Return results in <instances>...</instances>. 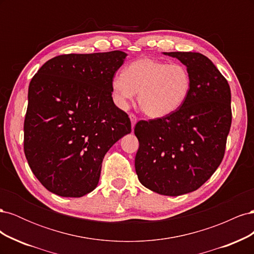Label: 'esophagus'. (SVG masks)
<instances>
[{
	"label": "esophagus",
	"mask_w": 254,
	"mask_h": 254,
	"mask_svg": "<svg viewBox=\"0 0 254 254\" xmlns=\"http://www.w3.org/2000/svg\"><path fill=\"white\" fill-rule=\"evenodd\" d=\"M129 119H130V122H131V127H132V129H133L134 126H135V123H136L137 119H136L135 115L132 114V113L129 114Z\"/></svg>",
	"instance_id": "1"
}]
</instances>
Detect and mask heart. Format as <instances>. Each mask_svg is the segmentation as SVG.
Here are the masks:
<instances>
[{
    "label": "heart",
    "mask_w": 254,
    "mask_h": 254,
    "mask_svg": "<svg viewBox=\"0 0 254 254\" xmlns=\"http://www.w3.org/2000/svg\"><path fill=\"white\" fill-rule=\"evenodd\" d=\"M193 80L187 66L141 58L115 74L111 81L114 101L126 109L137 94L140 108L151 119H162L180 109L189 98Z\"/></svg>",
    "instance_id": "1"
}]
</instances>
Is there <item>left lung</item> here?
Instances as JSON below:
<instances>
[{
  "label": "left lung",
  "mask_w": 254,
  "mask_h": 254,
  "mask_svg": "<svg viewBox=\"0 0 254 254\" xmlns=\"http://www.w3.org/2000/svg\"><path fill=\"white\" fill-rule=\"evenodd\" d=\"M180 60L193 87L180 109L166 118L141 121L134 127L140 143L135 172L145 188L179 196L200 188L225 155L232 121L227 79L200 53H163Z\"/></svg>",
  "instance_id": "8db88e82"
}]
</instances>
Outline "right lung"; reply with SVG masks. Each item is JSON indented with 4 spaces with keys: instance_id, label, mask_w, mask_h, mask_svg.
Listing matches in <instances>:
<instances>
[{
    "instance_id": "obj_1",
    "label": "right lung",
    "mask_w": 254,
    "mask_h": 254,
    "mask_svg": "<svg viewBox=\"0 0 254 254\" xmlns=\"http://www.w3.org/2000/svg\"><path fill=\"white\" fill-rule=\"evenodd\" d=\"M122 51L68 54L47 61L28 87L24 152L42 186L61 197L93 190L111 146L131 132L112 99Z\"/></svg>"
}]
</instances>
